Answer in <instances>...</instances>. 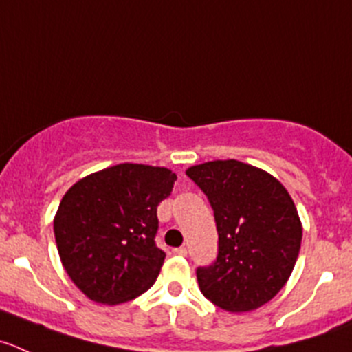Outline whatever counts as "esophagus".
Segmentation results:
<instances>
[{
	"label": "esophagus",
	"mask_w": 352,
	"mask_h": 352,
	"mask_svg": "<svg viewBox=\"0 0 352 352\" xmlns=\"http://www.w3.org/2000/svg\"><path fill=\"white\" fill-rule=\"evenodd\" d=\"M173 252H175V254H179V256H187V248H175L173 249Z\"/></svg>",
	"instance_id": "1"
}]
</instances>
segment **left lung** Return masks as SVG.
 <instances>
[{
  "label": "left lung",
  "instance_id": "8db88e82",
  "mask_svg": "<svg viewBox=\"0 0 352 352\" xmlns=\"http://www.w3.org/2000/svg\"><path fill=\"white\" fill-rule=\"evenodd\" d=\"M186 173L206 194L218 232L217 259L196 270L201 292L232 313L259 308L294 270L302 239L294 201L275 177L237 160Z\"/></svg>",
  "mask_w": 352,
  "mask_h": 352
}]
</instances>
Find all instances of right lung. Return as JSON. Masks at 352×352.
Returning <instances> with one entry per match:
<instances>
[{"mask_svg": "<svg viewBox=\"0 0 352 352\" xmlns=\"http://www.w3.org/2000/svg\"><path fill=\"white\" fill-rule=\"evenodd\" d=\"M177 175L135 163L110 166L67 190L54 239L68 277L93 301H131L155 284L165 251L156 245L158 204Z\"/></svg>", "mask_w": 352, "mask_h": 352, "instance_id": "obj_1", "label": "right lung"}]
</instances>
